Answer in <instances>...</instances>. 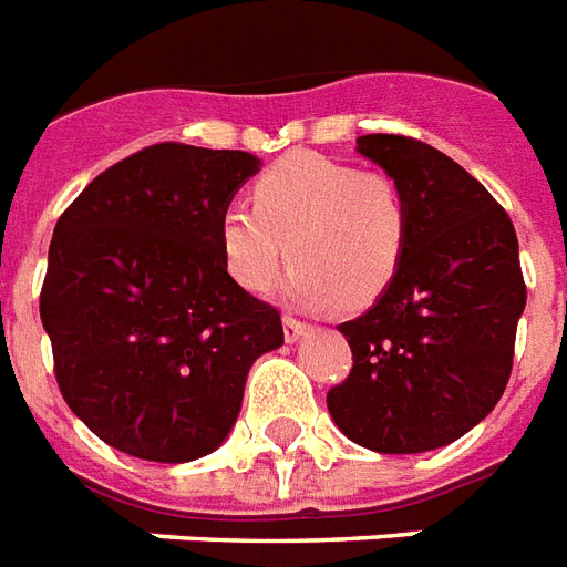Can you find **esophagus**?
<instances>
[{
  "mask_svg": "<svg viewBox=\"0 0 567 567\" xmlns=\"http://www.w3.org/2000/svg\"><path fill=\"white\" fill-rule=\"evenodd\" d=\"M282 327H285V341H300L302 336H306V323H302V320H297L293 318V315H282Z\"/></svg>",
  "mask_w": 567,
  "mask_h": 567,
  "instance_id": "1",
  "label": "esophagus"
}]
</instances>
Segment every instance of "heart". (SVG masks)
Wrapping results in <instances>:
<instances>
[{
    "mask_svg": "<svg viewBox=\"0 0 567 567\" xmlns=\"http://www.w3.org/2000/svg\"><path fill=\"white\" fill-rule=\"evenodd\" d=\"M220 244L247 291H270L291 261L288 285L300 302L368 309L403 265L409 203L388 173L293 153L258 176L252 205L223 208Z\"/></svg>",
    "mask_w": 567,
    "mask_h": 567,
    "instance_id": "1",
    "label": "heart"
}]
</instances>
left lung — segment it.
<instances>
[{"label":"left lung","instance_id":"obj_1","mask_svg":"<svg viewBox=\"0 0 567 567\" xmlns=\"http://www.w3.org/2000/svg\"><path fill=\"white\" fill-rule=\"evenodd\" d=\"M355 144L400 182L409 244L385 293L338 327L353 368L327 405L362 447L423 453L474 430L506 391L527 306L518 235L503 205L435 146L405 135Z\"/></svg>","mask_w":567,"mask_h":567}]
</instances>
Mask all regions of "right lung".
I'll use <instances>...</instances> for the list:
<instances>
[{
	"instance_id": "1",
	"label": "right lung",
	"mask_w": 567,
	"mask_h": 567,
	"mask_svg": "<svg viewBox=\"0 0 567 567\" xmlns=\"http://www.w3.org/2000/svg\"><path fill=\"white\" fill-rule=\"evenodd\" d=\"M258 171L240 150L153 144L75 196L49 244L40 320L61 396L105 444L190 462L229 435L270 302L226 274L220 214Z\"/></svg>"
}]
</instances>
